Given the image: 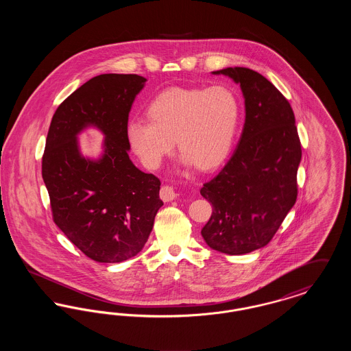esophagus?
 Instances as JSON below:
<instances>
[{"label": "esophagus", "instance_id": "esophagus-1", "mask_svg": "<svg viewBox=\"0 0 351 351\" xmlns=\"http://www.w3.org/2000/svg\"><path fill=\"white\" fill-rule=\"evenodd\" d=\"M178 196L176 191L169 186V185H163L162 189H160V199L165 201V202H169V201L175 200Z\"/></svg>", "mask_w": 351, "mask_h": 351}]
</instances>
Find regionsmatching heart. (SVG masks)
Returning <instances> with one entry per match:
<instances>
[{
    "label": "heart",
    "instance_id": "obj_1",
    "mask_svg": "<svg viewBox=\"0 0 351 351\" xmlns=\"http://www.w3.org/2000/svg\"><path fill=\"white\" fill-rule=\"evenodd\" d=\"M149 119L130 121L128 141L149 168H158L173 149V141L186 165L200 171L217 167L225 159L238 125L239 105L222 85L206 89L168 88L146 108Z\"/></svg>",
    "mask_w": 351,
    "mask_h": 351
}]
</instances>
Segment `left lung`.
Returning a JSON list of instances; mask_svg holds the SVG:
<instances>
[{"mask_svg":"<svg viewBox=\"0 0 351 351\" xmlns=\"http://www.w3.org/2000/svg\"><path fill=\"white\" fill-rule=\"evenodd\" d=\"M241 85L246 118L238 146L200 193L213 206L201 235L213 250L242 255L265 247L298 199L300 138L288 100L250 68L215 71Z\"/></svg>","mask_w":351,"mask_h":351,"instance_id":"1","label":"left lung"}]
</instances>
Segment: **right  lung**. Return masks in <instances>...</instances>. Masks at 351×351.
Instances as JSON below:
<instances>
[{"label":"right lung","mask_w":351,"mask_h":351,"mask_svg":"<svg viewBox=\"0 0 351 351\" xmlns=\"http://www.w3.org/2000/svg\"><path fill=\"white\" fill-rule=\"evenodd\" d=\"M146 79L105 73L77 88L56 109L42 158L53 222L99 263L135 256L149 239L163 205L160 180L135 167L126 129ZM93 125L106 135L100 160L84 158L77 134Z\"/></svg>","instance_id":"obj_1"}]
</instances>
